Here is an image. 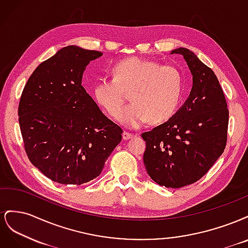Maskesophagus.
Segmentation results:
<instances>
[{
	"instance_id": "esophagus-1",
	"label": "esophagus",
	"mask_w": 248,
	"mask_h": 248,
	"mask_svg": "<svg viewBox=\"0 0 248 248\" xmlns=\"http://www.w3.org/2000/svg\"><path fill=\"white\" fill-rule=\"evenodd\" d=\"M122 136H123V140H127L132 139L134 137V134L133 133H129V132H127V131H124Z\"/></svg>"
}]
</instances>
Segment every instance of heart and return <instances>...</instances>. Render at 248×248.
I'll use <instances>...</instances> for the list:
<instances>
[{
	"instance_id": "heart-1",
	"label": "heart",
	"mask_w": 248,
	"mask_h": 248,
	"mask_svg": "<svg viewBox=\"0 0 248 248\" xmlns=\"http://www.w3.org/2000/svg\"><path fill=\"white\" fill-rule=\"evenodd\" d=\"M112 72L114 78L96 80L93 94L99 106L117 117L125 99L124 91H132L134 103L118 116L122 124L138 128L150 119L160 123L175 115L183 93V77L176 67L132 57L118 63Z\"/></svg>"
}]
</instances>
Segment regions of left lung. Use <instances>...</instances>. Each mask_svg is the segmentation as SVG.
I'll return each instance as SVG.
<instances>
[{"label":"left lung","instance_id":"left-lung-1","mask_svg":"<svg viewBox=\"0 0 248 248\" xmlns=\"http://www.w3.org/2000/svg\"><path fill=\"white\" fill-rule=\"evenodd\" d=\"M183 56L192 76L188 98L167 122L144 132V163L153 181L168 188L197 182L219 158L227 145L229 110L214 72L185 47Z\"/></svg>","mask_w":248,"mask_h":248}]
</instances>
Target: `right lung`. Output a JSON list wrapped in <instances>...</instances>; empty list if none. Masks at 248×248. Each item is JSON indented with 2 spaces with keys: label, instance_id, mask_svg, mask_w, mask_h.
I'll list each match as a JSON object with an SVG mask.
<instances>
[{
  "label": "right lung",
  "instance_id": "obj_1",
  "mask_svg": "<svg viewBox=\"0 0 248 248\" xmlns=\"http://www.w3.org/2000/svg\"><path fill=\"white\" fill-rule=\"evenodd\" d=\"M103 54L76 46L42 62L22 91L18 121L30 161L57 183L80 185L100 175L122 140L81 86L88 64Z\"/></svg>",
  "mask_w": 248,
  "mask_h": 248
}]
</instances>
